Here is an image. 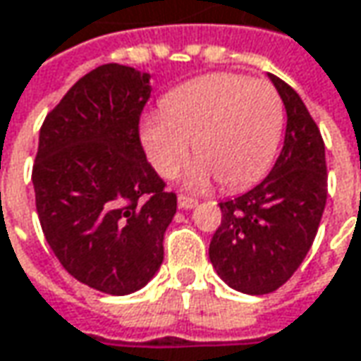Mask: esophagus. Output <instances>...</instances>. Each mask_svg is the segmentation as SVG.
<instances>
[{
    "instance_id": "1",
    "label": "esophagus",
    "mask_w": 361,
    "mask_h": 361,
    "mask_svg": "<svg viewBox=\"0 0 361 361\" xmlns=\"http://www.w3.org/2000/svg\"><path fill=\"white\" fill-rule=\"evenodd\" d=\"M199 204V201H195V199H188V197H178V207L180 209H195Z\"/></svg>"
}]
</instances>
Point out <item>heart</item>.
Here are the masks:
<instances>
[{
  "label": "heart",
  "instance_id": "b5f03b06",
  "mask_svg": "<svg viewBox=\"0 0 361 361\" xmlns=\"http://www.w3.org/2000/svg\"><path fill=\"white\" fill-rule=\"evenodd\" d=\"M283 130V102L261 80L209 74L173 90L162 114L140 124L146 159L162 178H173L190 159L201 160L188 176L204 187L216 176L229 190L249 187L269 169Z\"/></svg>",
  "mask_w": 361,
  "mask_h": 361
}]
</instances>
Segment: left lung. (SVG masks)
<instances>
[{"label":"left lung","instance_id":"1","mask_svg":"<svg viewBox=\"0 0 361 361\" xmlns=\"http://www.w3.org/2000/svg\"><path fill=\"white\" fill-rule=\"evenodd\" d=\"M287 112L283 148L267 178L241 197L219 202L221 225L209 259L225 283L265 295L298 271L317 235L327 199L326 146L303 100L269 74Z\"/></svg>","mask_w":361,"mask_h":361}]
</instances>
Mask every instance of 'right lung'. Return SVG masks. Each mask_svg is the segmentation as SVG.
<instances>
[{
	"mask_svg": "<svg viewBox=\"0 0 361 361\" xmlns=\"http://www.w3.org/2000/svg\"><path fill=\"white\" fill-rule=\"evenodd\" d=\"M150 90V76L130 66H98L39 130L32 183L46 241L74 279L110 295L154 277L176 213V195L140 145Z\"/></svg>",
	"mask_w": 361,
	"mask_h": 361,
	"instance_id": "obj_1",
	"label": "right lung"
}]
</instances>
